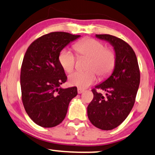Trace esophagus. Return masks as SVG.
<instances>
[{
    "instance_id": "1",
    "label": "esophagus",
    "mask_w": 155,
    "mask_h": 155,
    "mask_svg": "<svg viewBox=\"0 0 155 155\" xmlns=\"http://www.w3.org/2000/svg\"><path fill=\"white\" fill-rule=\"evenodd\" d=\"M84 89H81V88H78L77 89V92H78V94H81V93H82L83 92H84Z\"/></svg>"
}]
</instances>
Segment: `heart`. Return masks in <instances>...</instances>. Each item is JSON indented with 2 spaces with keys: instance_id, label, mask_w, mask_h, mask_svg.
<instances>
[{
  "instance_id": "obj_1",
  "label": "heart",
  "mask_w": 155,
  "mask_h": 155,
  "mask_svg": "<svg viewBox=\"0 0 155 155\" xmlns=\"http://www.w3.org/2000/svg\"><path fill=\"white\" fill-rule=\"evenodd\" d=\"M79 57L89 58L86 68L87 71L73 73L68 76L70 85L79 88H86L95 82L97 74L100 79L109 76L114 70L116 64V53L113 49L105 48V44L93 38L80 40L74 45ZM58 61L66 73L71 72L76 66V58L70 50H61Z\"/></svg>"
}]
</instances>
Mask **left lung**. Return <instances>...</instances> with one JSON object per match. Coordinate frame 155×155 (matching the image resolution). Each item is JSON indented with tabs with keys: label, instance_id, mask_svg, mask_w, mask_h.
Listing matches in <instances>:
<instances>
[{
	"label": "left lung",
	"instance_id": "obj_1",
	"mask_svg": "<svg viewBox=\"0 0 155 155\" xmlns=\"http://www.w3.org/2000/svg\"><path fill=\"white\" fill-rule=\"evenodd\" d=\"M96 37L114 47L116 64L112 75L92 89L94 97L87 107V115L95 127L108 131L122 124L133 108L140 83V71L135 52L127 42L110 35ZM98 90L105 91L106 95Z\"/></svg>",
	"mask_w": 155,
	"mask_h": 155
}]
</instances>
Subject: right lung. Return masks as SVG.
<instances>
[{
  "label": "right lung",
  "instance_id": "1",
  "mask_svg": "<svg viewBox=\"0 0 155 155\" xmlns=\"http://www.w3.org/2000/svg\"><path fill=\"white\" fill-rule=\"evenodd\" d=\"M80 35L55 31L42 35L27 48L21 68V100L35 124L56 126L64 120L69 102L77 95L75 87L62 89L67 76L58 61L63 48Z\"/></svg>",
  "mask_w": 155,
  "mask_h": 155
}]
</instances>
